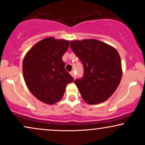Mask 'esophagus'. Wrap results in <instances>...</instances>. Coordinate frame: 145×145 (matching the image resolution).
Masks as SVG:
<instances>
[{"label":"esophagus","mask_w":145,"mask_h":145,"mask_svg":"<svg viewBox=\"0 0 145 145\" xmlns=\"http://www.w3.org/2000/svg\"><path fill=\"white\" fill-rule=\"evenodd\" d=\"M70 75H71V76H72L73 78H75V73H74V71H71V72H70Z\"/></svg>","instance_id":"34e87169"}]
</instances>
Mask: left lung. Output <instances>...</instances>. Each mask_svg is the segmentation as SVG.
Wrapping results in <instances>:
<instances>
[{
  "mask_svg": "<svg viewBox=\"0 0 145 145\" xmlns=\"http://www.w3.org/2000/svg\"><path fill=\"white\" fill-rule=\"evenodd\" d=\"M70 47L84 66V76L74 81L87 103L107 100L122 76L120 55L115 48L95 39L70 41Z\"/></svg>",
  "mask_w": 145,
  "mask_h": 145,
  "instance_id": "8db88e82",
  "label": "left lung"
}]
</instances>
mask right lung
I'll use <instances>...</instances> for the list:
<instances>
[{"instance_id": "obj_1", "label": "right lung", "mask_w": 145, "mask_h": 145, "mask_svg": "<svg viewBox=\"0 0 145 145\" xmlns=\"http://www.w3.org/2000/svg\"><path fill=\"white\" fill-rule=\"evenodd\" d=\"M68 48V40L47 38L33 46L24 57L25 82L32 95L44 103L53 105L60 101L67 84L74 81L62 60Z\"/></svg>"}]
</instances>
